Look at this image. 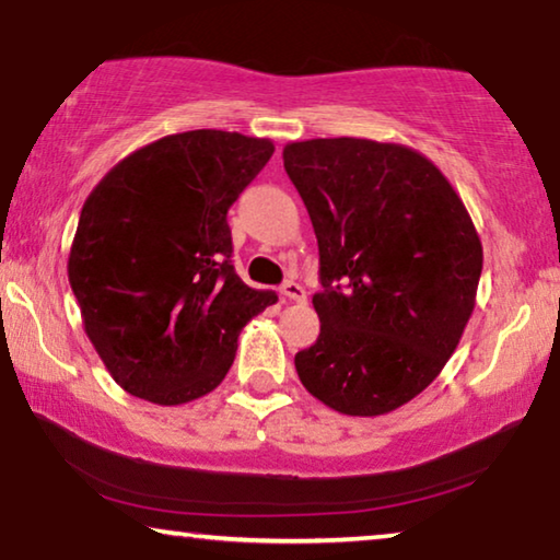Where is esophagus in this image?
Listing matches in <instances>:
<instances>
[{"instance_id": "1", "label": "esophagus", "mask_w": 560, "mask_h": 560, "mask_svg": "<svg viewBox=\"0 0 560 560\" xmlns=\"http://www.w3.org/2000/svg\"><path fill=\"white\" fill-rule=\"evenodd\" d=\"M281 292H284V296H289V300H294V302L307 300V292H304V287L296 284V281H287V284L281 287Z\"/></svg>"}]
</instances>
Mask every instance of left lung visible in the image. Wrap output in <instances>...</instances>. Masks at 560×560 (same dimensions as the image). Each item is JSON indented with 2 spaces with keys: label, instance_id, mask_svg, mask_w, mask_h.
<instances>
[{
  "label": "left lung",
  "instance_id": "obj_1",
  "mask_svg": "<svg viewBox=\"0 0 560 560\" xmlns=\"http://www.w3.org/2000/svg\"><path fill=\"white\" fill-rule=\"evenodd\" d=\"M319 248V335L294 355L312 397L376 417L428 389L476 304L483 250L448 178L422 153L366 138L284 148Z\"/></svg>",
  "mask_w": 560,
  "mask_h": 560
}]
</instances>
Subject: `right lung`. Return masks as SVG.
<instances>
[{"mask_svg":"<svg viewBox=\"0 0 560 560\" xmlns=\"http://www.w3.org/2000/svg\"><path fill=\"white\" fill-rule=\"evenodd\" d=\"M273 155L268 138L166 136L122 159L81 207L69 284L112 378L153 405L205 397L273 292L235 273L228 210Z\"/></svg>","mask_w":560,"mask_h":560,"instance_id":"right-lung-1","label":"right lung"}]
</instances>
